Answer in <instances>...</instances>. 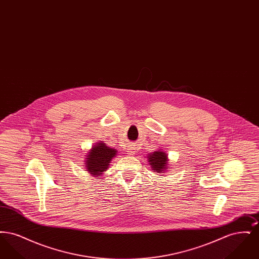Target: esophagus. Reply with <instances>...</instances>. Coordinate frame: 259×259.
I'll use <instances>...</instances> for the list:
<instances>
[{
	"label": "esophagus",
	"instance_id": "obj_1",
	"mask_svg": "<svg viewBox=\"0 0 259 259\" xmlns=\"http://www.w3.org/2000/svg\"><path fill=\"white\" fill-rule=\"evenodd\" d=\"M135 148L133 146H130L129 148H127V154L133 155V154H135Z\"/></svg>",
	"mask_w": 259,
	"mask_h": 259
}]
</instances>
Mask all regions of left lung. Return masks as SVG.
<instances>
[{"label":"left lung","mask_w":259,"mask_h":259,"mask_svg":"<svg viewBox=\"0 0 259 259\" xmlns=\"http://www.w3.org/2000/svg\"><path fill=\"white\" fill-rule=\"evenodd\" d=\"M148 159L153 172L155 171L157 172H165L169 168L167 153H165L161 149L148 154Z\"/></svg>","instance_id":"left-lung-1"}]
</instances>
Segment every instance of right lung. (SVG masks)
<instances>
[{"mask_svg": "<svg viewBox=\"0 0 259 259\" xmlns=\"http://www.w3.org/2000/svg\"><path fill=\"white\" fill-rule=\"evenodd\" d=\"M117 151L115 148H109L105 143L100 142L89 150L85 157V171L94 177H101L107 171L111 159L115 157Z\"/></svg>", "mask_w": 259, "mask_h": 259, "instance_id": "add662e5", "label": "right lung"}]
</instances>
